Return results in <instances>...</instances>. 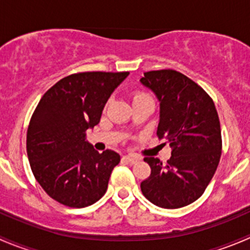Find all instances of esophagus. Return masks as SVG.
I'll return each instance as SVG.
<instances>
[{"mask_svg": "<svg viewBox=\"0 0 250 250\" xmlns=\"http://www.w3.org/2000/svg\"><path fill=\"white\" fill-rule=\"evenodd\" d=\"M122 160L125 161V162L127 163H130V165H135V163H138L140 161L139 157H137V156H132V155H127V156H123Z\"/></svg>", "mask_w": 250, "mask_h": 250, "instance_id": "obj_1", "label": "esophagus"}]
</instances>
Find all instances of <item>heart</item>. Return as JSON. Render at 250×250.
<instances>
[{
  "mask_svg": "<svg viewBox=\"0 0 250 250\" xmlns=\"http://www.w3.org/2000/svg\"><path fill=\"white\" fill-rule=\"evenodd\" d=\"M139 99H151V97L147 93L144 92V90H137V92L134 93V95H133V102Z\"/></svg>",
  "mask_w": 250,
  "mask_h": 250,
  "instance_id": "1",
  "label": "heart"
}]
</instances>
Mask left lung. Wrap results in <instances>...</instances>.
Instances as JSON below:
<instances>
[{"instance_id": "8db88e82", "label": "left lung", "mask_w": 250, "mask_h": 250, "mask_svg": "<svg viewBox=\"0 0 250 250\" xmlns=\"http://www.w3.org/2000/svg\"><path fill=\"white\" fill-rule=\"evenodd\" d=\"M140 82L160 102L157 137L172 147L166 165L144 158L151 174L141 181V192L161 208H181L203 195L218 168L223 147L218 112L208 93L175 70L145 72Z\"/></svg>"}]
</instances>
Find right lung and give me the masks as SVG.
I'll return each mask as SVG.
<instances>
[{
    "label": "right lung",
    "mask_w": 250,
    "mask_h": 250,
    "mask_svg": "<svg viewBox=\"0 0 250 250\" xmlns=\"http://www.w3.org/2000/svg\"><path fill=\"white\" fill-rule=\"evenodd\" d=\"M129 72H78L55 83L43 94L30 120L26 151L37 183L60 204L83 208L107 190L121 156L99 153L85 140L99 123L111 93Z\"/></svg>",
    "instance_id": "1"
}]
</instances>
